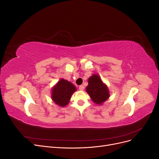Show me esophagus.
<instances>
[{
    "label": "esophagus",
    "instance_id": "1",
    "mask_svg": "<svg viewBox=\"0 0 159 159\" xmlns=\"http://www.w3.org/2000/svg\"><path fill=\"white\" fill-rule=\"evenodd\" d=\"M79 89H80V91H83V90L84 89V85H80V87H79Z\"/></svg>",
    "mask_w": 159,
    "mask_h": 159
}]
</instances>
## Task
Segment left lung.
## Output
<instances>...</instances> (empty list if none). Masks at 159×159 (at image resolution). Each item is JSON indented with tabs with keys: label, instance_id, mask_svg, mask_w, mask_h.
Listing matches in <instances>:
<instances>
[{
	"label": "left lung",
	"instance_id": "8db88e82",
	"mask_svg": "<svg viewBox=\"0 0 159 159\" xmlns=\"http://www.w3.org/2000/svg\"><path fill=\"white\" fill-rule=\"evenodd\" d=\"M85 89L92 102L97 105H102L110 97L108 87L98 74L89 77Z\"/></svg>",
	"mask_w": 159,
	"mask_h": 159
}]
</instances>
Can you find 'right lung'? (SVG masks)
<instances>
[{
  "mask_svg": "<svg viewBox=\"0 0 159 159\" xmlns=\"http://www.w3.org/2000/svg\"><path fill=\"white\" fill-rule=\"evenodd\" d=\"M77 90L75 86L69 81L60 79L53 86L51 98L60 107H65L70 102L72 94Z\"/></svg>",
  "mask_w": 159,
  "mask_h": 159,
  "instance_id": "1",
  "label": "right lung"
}]
</instances>
